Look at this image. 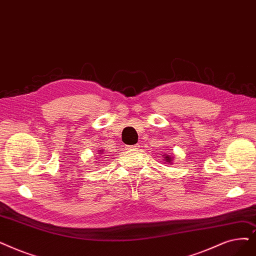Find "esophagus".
<instances>
[{
	"instance_id": "obj_1",
	"label": "esophagus",
	"mask_w": 256,
	"mask_h": 256,
	"mask_svg": "<svg viewBox=\"0 0 256 256\" xmlns=\"http://www.w3.org/2000/svg\"><path fill=\"white\" fill-rule=\"evenodd\" d=\"M140 148L139 144H135V146H128L126 148L128 150H138Z\"/></svg>"
}]
</instances>
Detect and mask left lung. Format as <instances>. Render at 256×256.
Wrapping results in <instances>:
<instances>
[{
	"instance_id": "1",
	"label": "left lung",
	"mask_w": 256,
	"mask_h": 256,
	"mask_svg": "<svg viewBox=\"0 0 256 256\" xmlns=\"http://www.w3.org/2000/svg\"><path fill=\"white\" fill-rule=\"evenodd\" d=\"M164 160H165L166 162L172 163V158L170 157V156H168V154H165V156H164Z\"/></svg>"
}]
</instances>
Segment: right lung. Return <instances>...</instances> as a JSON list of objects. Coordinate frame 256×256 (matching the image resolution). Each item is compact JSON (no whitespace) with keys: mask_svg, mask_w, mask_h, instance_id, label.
Here are the masks:
<instances>
[{"mask_svg":"<svg viewBox=\"0 0 256 256\" xmlns=\"http://www.w3.org/2000/svg\"><path fill=\"white\" fill-rule=\"evenodd\" d=\"M102 152H104V150H102Z\"/></svg>","mask_w":256,"mask_h":256,"instance_id":"1","label":"right lung"}]
</instances>
